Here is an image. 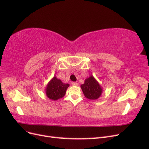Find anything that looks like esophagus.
<instances>
[{"label": "esophagus", "mask_w": 149, "mask_h": 149, "mask_svg": "<svg viewBox=\"0 0 149 149\" xmlns=\"http://www.w3.org/2000/svg\"><path fill=\"white\" fill-rule=\"evenodd\" d=\"M71 84L72 86H78V83L76 82H71Z\"/></svg>", "instance_id": "esophagus-1"}]
</instances>
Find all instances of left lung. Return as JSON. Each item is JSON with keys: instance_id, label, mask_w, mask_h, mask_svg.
Returning <instances> with one entry per match:
<instances>
[{"instance_id": "1", "label": "left lung", "mask_w": 149, "mask_h": 149, "mask_svg": "<svg viewBox=\"0 0 149 149\" xmlns=\"http://www.w3.org/2000/svg\"><path fill=\"white\" fill-rule=\"evenodd\" d=\"M81 88L85 97L89 100H97L101 95L102 89L101 86L92 76L85 79L84 83L81 85Z\"/></svg>"}]
</instances>
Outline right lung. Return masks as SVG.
Returning <instances> with one entry per match:
<instances>
[{
    "label": "right lung",
    "instance_id": "obj_1",
    "mask_svg": "<svg viewBox=\"0 0 149 149\" xmlns=\"http://www.w3.org/2000/svg\"><path fill=\"white\" fill-rule=\"evenodd\" d=\"M69 84H65L55 76L48 84L46 89V94L48 98L52 100H57L65 95Z\"/></svg>",
    "mask_w": 149,
    "mask_h": 149
}]
</instances>
